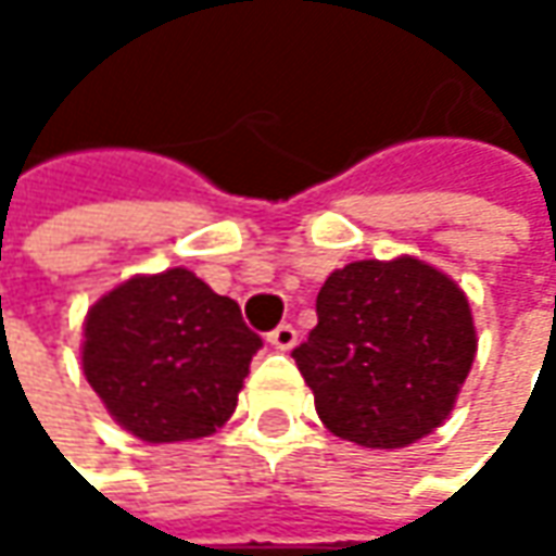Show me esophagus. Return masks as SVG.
<instances>
[{
	"mask_svg": "<svg viewBox=\"0 0 556 556\" xmlns=\"http://www.w3.org/2000/svg\"><path fill=\"white\" fill-rule=\"evenodd\" d=\"M266 340H268V346H275L278 353H288V350L296 346V331H293L290 325H278L275 331L268 333Z\"/></svg>",
	"mask_w": 556,
	"mask_h": 556,
	"instance_id": "1",
	"label": "esophagus"
}]
</instances>
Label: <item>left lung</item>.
Segmentation results:
<instances>
[{"label": "left lung", "instance_id": "left-lung-1", "mask_svg": "<svg viewBox=\"0 0 556 556\" xmlns=\"http://www.w3.org/2000/svg\"><path fill=\"white\" fill-rule=\"evenodd\" d=\"M318 325L293 350L333 437L405 448L442 427L477 358L467 293L417 256L333 268Z\"/></svg>", "mask_w": 556, "mask_h": 556}]
</instances>
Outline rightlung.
<instances>
[{"label":"right lung","instance_id":"right-lung-1","mask_svg":"<svg viewBox=\"0 0 556 556\" xmlns=\"http://www.w3.org/2000/svg\"><path fill=\"white\" fill-rule=\"evenodd\" d=\"M260 346L235 300L176 266L101 293L86 312L79 358L108 415L161 445L225 427Z\"/></svg>","mask_w":556,"mask_h":556}]
</instances>
